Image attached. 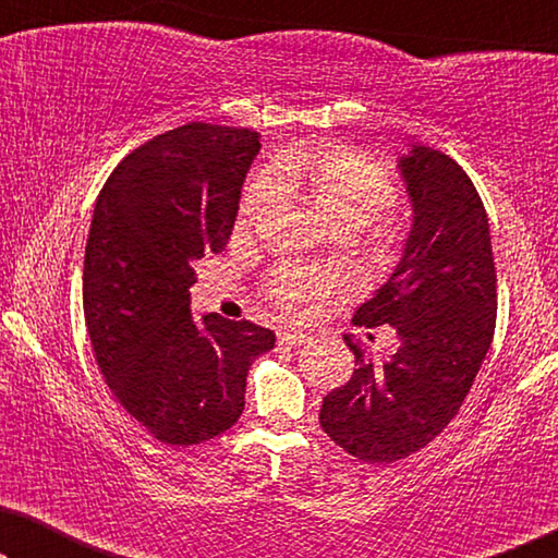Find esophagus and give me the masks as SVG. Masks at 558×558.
Returning a JSON list of instances; mask_svg holds the SVG:
<instances>
[{
    "label": "esophagus",
    "mask_w": 558,
    "mask_h": 558,
    "mask_svg": "<svg viewBox=\"0 0 558 558\" xmlns=\"http://www.w3.org/2000/svg\"><path fill=\"white\" fill-rule=\"evenodd\" d=\"M279 338V342L281 345H294V348H300V345H304V342H310V335H304V332H279L277 335Z\"/></svg>",
    "instance_id": "obj_1"
}]
</instances>
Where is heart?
<instances>
[{
    "label": "heart",
    "instance_id": "obj_1",
    "mask_svg": "<svg viewBox=\"0 0 558 558\" xmlns=\"http://www.w3.org/2000/svg\"><path fill=\"white\" fill-rule=\"evenodd\" d=\"M274 180L281 190L300 193L310 201L327 226L338 233H365L376 254H388L401 239L399 223L388 216L399 201L391 170L361 151L332 149L323 155H292L274 165ZM277 203V185L258 174L243 190L235 228L243 231ZM340 292L332 271L281 264L264 284L266 300L289 319H302L325 300Z\"/></svg>",
    "mask_w": 558,
    "mask_h": 558
}]
</instances>
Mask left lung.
I'll return each mask as SVG.
<instances>
[{"label": "left lung", "instance_id": "left-lung-1", "mask_svg": "<svg viewBox=\"0 0 558 558\" xmlns=\"http://www.w3.org/2000/svg\"><path fill=\"white\" fill-rule=\"evenodd\" d=\"M414 228L391 279L353 323L391 325L399 350L380 365L355 353L353 376L323 399L319 426L368 464L407 460L445 432L493 342L498 279L485 205L452 157L414 144L401 159Z\"/></svg>", "mask_w": 558, "mask_h": 558}]
</instances>
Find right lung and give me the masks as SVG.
Listing matches in <instances>:
<instances>
[{"mask_svg":"<svg viewBox=\"0 0 558 558\" xmlns=\"http://www.w3.org/2000/svg\"><path fill=\"white\" fill-rule=\"evenodd\" d=\"M258 134L190 121L121 159L96 201L83 315L111 393L162 445H201L239 422L246 376L274 332L190 315L193 266L231 239Z\"/></svg>","mask_w":558,"mask_h":558,"instance_id":"add662e5","label":"right lung"}]
</instances>
